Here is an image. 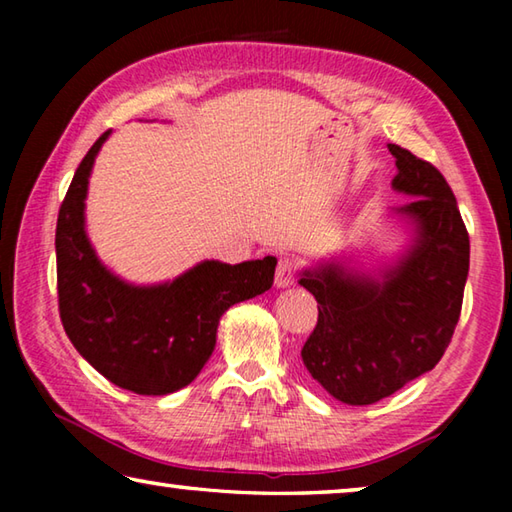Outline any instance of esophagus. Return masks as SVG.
Here are the masks:
<instances>
[{
  "label": "esophagus",
  "instance_id": "esophagus-1",
  "mask_svg": "<svg viewBox=\"0 0 512 512\" xmlns=\"http://www.w3.org/2000/svg\"><path fill=\"white\" fill-rule=\"evenodd\" d=\"M296 282V266H293L291 259H280L275 271V287L277 289H287Z\"/></svg>",
  "mask_w": 512,
  "mask_h": 512
}]
</instances>
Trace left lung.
I'll return each mask as SVG.
<instances>
[{
  "label": "left lung",
  "mask_w": 512,
  "mask_h": 512,
  "mask_svg": "<svg viewBox=\"0 0 512 512\" xmlns=\"http://www.w3.org/2000/svg\"><path fill=\"white\" fill-rule=\"evenodd\" d=\"M388 151L397 167L393 189L413 196L393 207L411 228V244L377 273L329 259L298 280L318 302L302 361L329 395L352 406L384 400L436 366L470 271V237L443 173L402 146Z\"/></svg>",
  "instance_id": "obj_1"
}]
</instances>
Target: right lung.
I'll use <instances>...</instances> for the list:
<instances>
[{"label": "right lung", "mask_w": 512, "mask_h": 512, "mask_svg": "<svg viewBox=\"0 0 512 512\" xmlns=\"http://www.w3.org/2000/svg\"><path fill=\"white\" fill-rule=\"evenodd\" d=\"M103 133L76 169L58 212L60 320L81 357L119 388L167 395L192 384L216 345L221 316L271 289L275 257L241 264L216 259L176 280L131 284L101 262L85 232V198Z\"/></svg>", "instance_id": "obj_1"}]
</instances>
